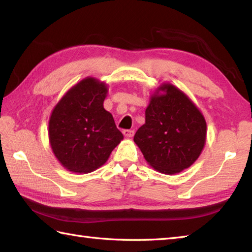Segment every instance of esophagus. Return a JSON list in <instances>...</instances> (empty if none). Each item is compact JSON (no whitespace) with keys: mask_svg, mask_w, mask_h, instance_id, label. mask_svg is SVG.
<instances>
[{"mask_svg":"<svg viewBox=\"0 0 252 252\" xmlns=\"http://www.w3.org/2000/svg\"><path fill=\"white\" fill-rule=\"evenodd\" d=\"M122 133L126 137H132L133 135H134V131L133 130H123Z\"/></svg>","mask_w":252,"mask_h":252,"instance_id":"obj_1","label":"esophagus"}]
</instances>
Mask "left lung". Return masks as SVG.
Wrapping results in <instances>:
<instances>
[{"mask_svg":"<svg viewBox=\"0 0 252 252\" xmlns=\"http://www.w3.org/2000/svg\"><path fill=\"white\" fill-rule=\"evenodd\" d=\"M206 138L207 123L199 108L183 91L163 82L151 95L134 142L152 168L176 174L196 161Z\"/></svg>","mask_w":252,"mask_h":252,"instance_id":"obj_1","label":"left lung"}]
</instances>
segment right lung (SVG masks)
I'll return each mask as SVG.
<instances>
[{
	"label": "right lung",
	"instance_id": "right-lung-1",
	"mask_svg": "<svg viewBox=\"0 0 252 252\" xmlns=\"http://www.w3.org/2000/svg\"><path fill=\"white\" fill-rule=\"evenodd\" d=\"M108 85L87 77L67 91L53 109L49 140L55 157L73 173H90L108 160L123 140L114 117L104 108Z\"/></svg>",
	"mask_w": 252,
	"mask_h": 252
}]
</instances>
